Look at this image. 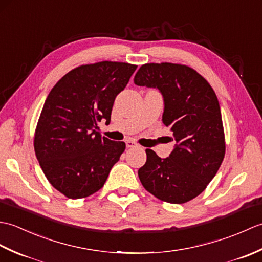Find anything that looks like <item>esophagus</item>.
<instances>
[{"label": "esophagus", "instance_id": "1", "mask_svg": "<svg viewBox=\"0 0 262 262\" xmlns=\"http://www.w3.org/2000/svg\"><path fill=\"white\" fill-rule=\"evenodd\" d=\"M136 145H137V144L134 141H132V140L126 141V146L127 147H135Z\"/></svg>", "mask_w": 262, "mask_h": 262}]
</instances>
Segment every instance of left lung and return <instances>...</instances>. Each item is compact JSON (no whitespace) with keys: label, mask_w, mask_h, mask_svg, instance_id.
<instances>
[{"label":"left lung","mask_w":262,"mask_h":262,"mask_svg":"<svg viewBox=\"0 0 262 262\" xmlns=\"http://www.w3.org/2000/svg\"><path fill=\"white\" fill-rule=\"evenodd\" d=\"M134 83L162 93L163 124L177 142L164 160L146 148V162L138 177L162 202L185 204L205 190L223 162L225 135L219 100L204 76L182 64H144Z\"/></svg>","instance_id":"1"}]
</instances>
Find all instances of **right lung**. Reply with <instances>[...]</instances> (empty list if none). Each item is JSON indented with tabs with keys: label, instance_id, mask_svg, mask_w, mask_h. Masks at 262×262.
I'll return each mask as SVG.
<instances>
[{
	"label": "right lung",
	"instance_id": "obj_1",
	"mask_svg": "<svg viewBox=\"0 0 262 262\" xmlns=\"http://www.w3.org/2000/svg\"><path fill=\"white\" fill-rule=\"evenodd\" d=\"M137 65L103 60L66 73L49 92L33 137L37 160L49 183L71 199L100 190L126 144L101 136L116 97Z\"/></svg>",
	"mask_w": 262,
	"mask_h": 262
}]
</instances>
